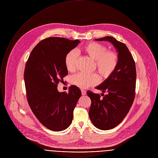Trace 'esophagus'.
Segmentation results:
<instances>
[{
  "label": "esophagus",
  "mask_w": 158,
  "mask_h": 158,
  "mask_svg": "<svg viewBox=\"0 0 158 158\" xmlns=\"http://www.w3.org/2000/svg\"><path fill=\"white\" fill-rule=\"evenodd\" d=\"M81 92H82V95H86V92H85V90H81Z\"/></svg>",
  "instance_id": "1"
}]
</instances>
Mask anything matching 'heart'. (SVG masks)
<instances>
[{
  "mask_svg": "<svg viewBox=\"0 0 158 158\" xmlns=\"http://www.w3.org/2000/svg\"><path fill=\"white\" fill-rule=\"evenodd\" d=\"M82 51L92 59L95 60L97 68L100 75L104 78L109 77L115 71L119 62V56L116 52L107 50L105 45L92 42L85 45ZM78 58V52L76 50L69 51L65 56V65L69 71L76 69ZM99 82V76L96 73H78L72 77V83L81 89H86L96 85Z\"/></svg>",
  "mask_w": 158,
  "mask_h": 158,
  "instance_id": "heart-1",
  "label": "heart"
}]
</instances>
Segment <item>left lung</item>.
<instances>
[{
    "label": "left lung",
    "mask_w": 158,
    "mask_h": 158,
    "mask_svg": "<svg viewBox=\"0 0 158 158\" xmlns=\"http://www.w3.org/2000/svg\"><path fill=\"white\" fill-rule=\"evenodd\" d=\"M96 40H107L116 48L119 62L114 73L96 88L106 95L87 91L92 103L89 118L92 124L101 130H110L119 125L127 116L135 98L136 68L132 54L125 44L113 37Z\"/></svg>",
    "instance_id": "1"
}]
</instances>
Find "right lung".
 <instances>
[{
  "instance_id": "right-lung-1",
  "label": "right lung",
  "mask_w": 158,
  "mask_h": 158,
  "mask_svg": "<svg viewBox=\"0 0 158 158\" xmlns=\"http://www.w3.org/2000/svg\"><path fill=\"white\" fill-rule=\"evenodd\" d=\"M81 42L52 37L41 40L26 63L24 79L28 104L39 122L49 130L61 131L71 124L73 111L81 96L76 85L59 92L60 82L68 74L66 54Z\"/></svg>"
}]
</instances>
